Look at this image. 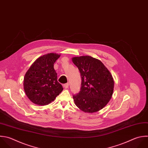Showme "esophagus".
I'll return each mask as SVG.
<instances>
[{"label": "esophagus", "mask_w": 148, "mask_h": 148, "mask_svg": "<svg viewBox=\"0 0 148 148\" xmlns=\"http://www.w3.org/2000/svg\"><path fill=\"white\" fill-rule=\"evenodd\" d=\"M64 87L65 88H68L69 87V83H66V84H64Z\"/></svg>", "instance_id": "esophagus-1"}]
</instances>
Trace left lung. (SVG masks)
<instances>
[{
  "label": "left lung",
  "mask_w": 148,
  "mask_h": 148,
  "mask_svg": "<svg viewBox=\"0 0 148 148\" xmlns=\"http://www.w3.org/2000/svg\"><path fill=\"white\" fill-rule=\"evenodd\" d=\"M73 63L82 78L80 91L73 95L75 105L82 110L93 113L102 109L110 99L114 81L103 63L90 56L76 57Z\"/></svg>",
  "instance_id": "8db88e82"
}]
</instances>
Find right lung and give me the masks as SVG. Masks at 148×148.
Returning a JSON list of instances; mask_svg holds the SVG:
<instances>
[{
    "instance_id": "right-lung-1",
    "label": "right lung",
    "mask_w": 148,
    "mask_h": 148,
    "mask_svg": "<svg viewBox=\"0 0 148 148\" xmlns=\"http://www.w3.org/2000/svg\"><path fill=\"white\" fill-rule=\"evenodd\" d=\"M60 55L49 53L38 58L27 72L24 88L28 98L34 103L46 105L53 101L63 90L57 81L54 64Z\"/></svg>"
}]
</instances>
